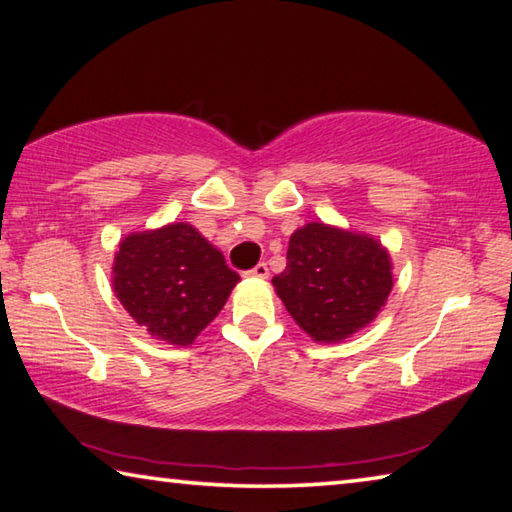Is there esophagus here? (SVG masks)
<instances>
[{"label": "esophagus", "instance_id": "obj_1", "mask_svg": "<svg viewBox=\"0 0 512 512\" xmlns=\"http://www.w3.org/2000/svg\"><path fill=\"white\" fill-rule=\"evenodd\" d=\"M267 274H270V270H267L265 263H258L256 267H251L249 272H245L247 279H267Z\"/></svg>", "mask_w": 512, "mask_h": 512}]
</instances>
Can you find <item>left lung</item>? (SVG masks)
I'll return each instance as SVG.
<instances>
[{
	"label": "left lung",
	"mask_w": 512,
	"mask_h": 512,
	"mask_svg": "<svg viewBox=\"0 0 512 512\" xmlns=\"http://www.w3.org/2000/svg\"><path fill=\"white\" fill-rule=\"evenodd\" d=\"M272 283L303 333L317 344H339L387 306L393 263L369 233L308 222L290 236L288 265Z\"/></svg>",
	"instance_id": "8db88e82"
}]
</instances>
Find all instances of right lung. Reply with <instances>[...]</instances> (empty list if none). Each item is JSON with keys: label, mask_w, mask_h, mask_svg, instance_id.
<instances>
[{"label": "right lung", "mask_w": 512, "mask_h": 512, "mask_svg": "<svg viewBox=\"0 0 512 512\" xmlns=\"http://www.w3.org/2000/svg\"><path fill=\"white\" fill-rule=\"evenodd\" d=\"M240 276L193 224L168 222L119 242L112 290L150 337L191 346L218 317Z\"/></svg>", "instance_id": "right-lung-1"}]
</instances>
